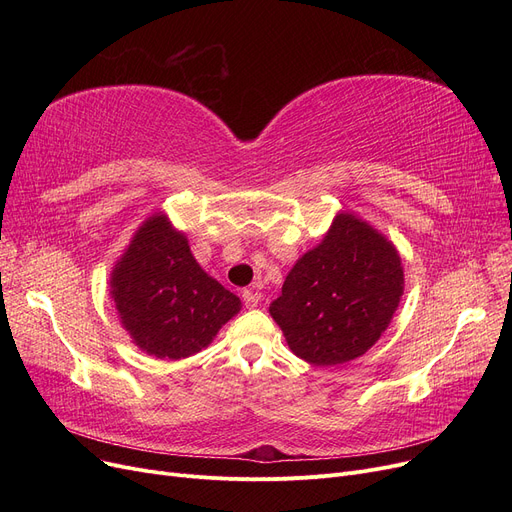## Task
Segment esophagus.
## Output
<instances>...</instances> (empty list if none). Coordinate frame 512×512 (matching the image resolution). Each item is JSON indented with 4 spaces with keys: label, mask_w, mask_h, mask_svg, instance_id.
<instances>
[{
    "label": "esophagus",
    "mask_w": 512,
    "mask_h": 512,
    "mask_svg": "<svg viewBox=\"0 0 512 512\" xmlns=\"http://www.w3.org/2000/svg\"><path fill=\"white\" fill-rule=\"evenodd\" d=\"M259 297H261V294L257 290H245V292H242V301H245L247 309H255L259 305Z\"/></svg>",
    "instance_id": "esophagus-1"
}]
</instances>
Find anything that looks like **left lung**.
<instances>
[{"label": "left lung", "instance_id": "8db88e82", "mask_svg": "<svg viewBox=\"0 0 512 512\" xmlns=\"http://www.w3.org/2000/svg\"><path fill=\"white\" fill-rule=\"evenodd\" d=\"M402 292L405 272L394 242L340 211L319 245L292 265L270 313L294 355L332 367L380 340Z\"/></svg>", "mask_w": 512, "mask_h": 512}]
</instances>
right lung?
<instances>
[{
	"label": "right lung",
	"mask_w": 512,
	"mask_h": 512,
	"mask_svg": "<svg viewBox=\"0 0 512 512\" xmlns=\"http://www.w3.org/2000/svg\"><path fill=\"white\" fill-rule=\"evenodd\" d=\"M110 294L122 328L155 359H186L207 348L242 307L211 278L164 211L132 234L114 263Z\"/></svg>",
	"instance_id": "obj_1"
}]
</instances>
